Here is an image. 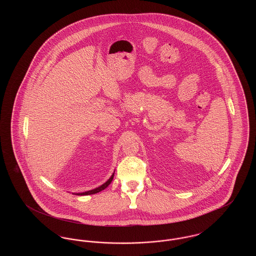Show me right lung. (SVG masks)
I'll use <instances>...</instances> for the list:
<instances>
[{"label": "right lung", "mask_w": 256, "mask_h": 256, "mask_svg": "<svg viewBox=\"0 0 256 256\" xmlns=\"http://www.w3.org/2000/svg\"><path fill=\"white\" fill-rule=\"evenodd\" d=\"M113 176H114V174L111 176V178H110V180L106 182V183H104L102 185H100V187H98L96 189H93V190H90V191H87V192H84V193H78V194H76V195L78 196H86V195H93V194H96V193H98V192H100L102 190H104V189H106L108 185H110L111 182H112V180H113Z\"/></svg>", "instance_id": "obj_1"}]
</instances>
